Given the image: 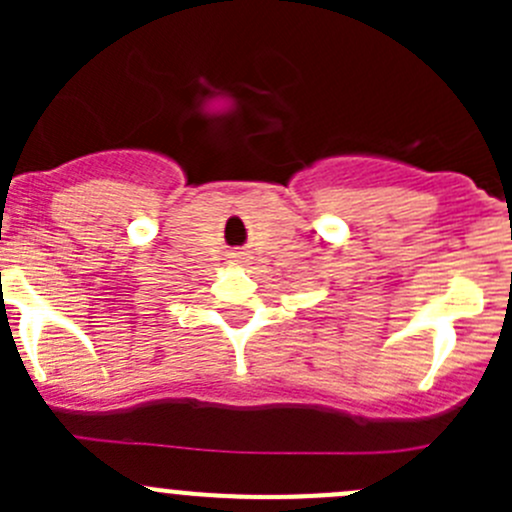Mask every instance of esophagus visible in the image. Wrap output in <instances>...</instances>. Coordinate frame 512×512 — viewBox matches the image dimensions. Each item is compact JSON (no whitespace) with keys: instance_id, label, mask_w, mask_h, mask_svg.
I'll list each match as a JSON object with an SVG mask.
<instances>
[{"instance_id":"1","label":"esophagus","mask_w":512,"mask_h":512,"mask_svg":"<svg viewBox=\"0 0 512 512\" xmlns=\"http://www.w3.org/2000/svg\"><path fill=\"white\" fill-rule=\"evenodd\" d=\"M230 257L235 262H245L247 257H250V252H245V250H235V252H230Z\"/></svg>"}]
</instances>
